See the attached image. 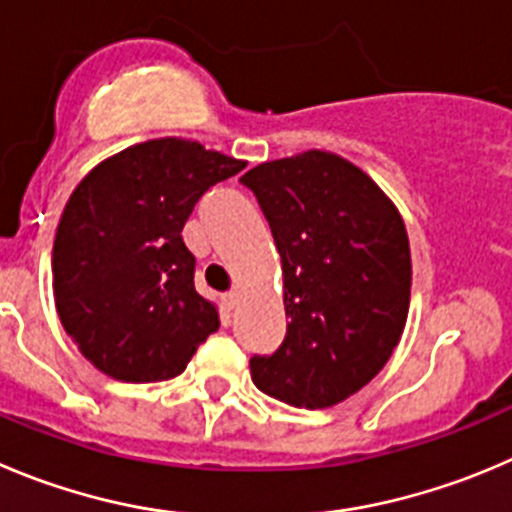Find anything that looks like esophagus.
I'll return each mask as SVG.
<instances>
[{
    "label": "esophagus",
    "instance_id": "obj_1",
    "mask_svg": "<svg viewBox=\"0 0 512 512\" xmlns=\"http://www.w3.org/2000/svg\"><path fill=\"white\" fill-rule=\"evenodd\" d=\"M223 306H226L228 311L236 309V306H238V291H228V294H223Z\"/></svg>",
    "mask_w": 512,
    "mask_h": 512
}]
</instances>
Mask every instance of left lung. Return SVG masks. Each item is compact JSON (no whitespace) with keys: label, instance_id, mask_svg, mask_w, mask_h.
I'll return each instance as SVG.
<instances>
[{"label":"left lung","instance_id":"obj_1","mask_svg":"<svg viewBox=\"0 0 512 512\" xmlns=\"http://www.w3.org/2000/svg\"><path fill=\"white\" fill-rule=\"evenodd\" d=\"M241 183L274 233L289 316L281 347L251 357L253 384L286 405H337L377 377L405 332V221L362 168L326 150L261 163Z\"/></svg>","mask_w":512,"mask_h":512}]
</instances>
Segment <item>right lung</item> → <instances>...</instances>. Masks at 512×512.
<instances>
[{"mask_svg": "<svg viewBox=\"0 0 512 512\" xmlns=\"http://www.w3.org/2000/svg\"><path fill=\"white\" fill-rule=\"evenodd\" d=\"M243 168L196 140L158 138L102 160L72 191L52 289L65 332L107 377H178L221 326L196 291V256L180 231L198 198Z\"/></svg>", "mask_w": 512, "mask_h": 512, "instance_id": "right-lung-1", "label": "right lung"}]
</instances>
